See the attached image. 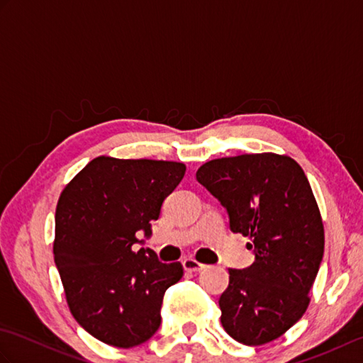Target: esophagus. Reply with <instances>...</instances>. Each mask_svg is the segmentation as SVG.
<instances>
[{"label":"esophagus","mask_w":363,"mask_h":363,"mask_svg":"<svg viewBox=\"0 0 363 363\" xmlns=\"http://www.w3.org/2000/svg\"><path fill=\"white\" fill-rule=\"evenodd\" d=\"M182 267H184V269H186V272H190V273H199V272H203V269L206 268L204 264H199L198 260L191 259V257L184 259L182 260Z\"/></svg>","instance_id":"esophagus-1"}]
</instances>
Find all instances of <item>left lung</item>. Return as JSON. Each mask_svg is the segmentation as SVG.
Instances as JSON below:
<instances>
[{
    "instance_id": "obj_1",
    "label": "left lung",
    "mask_w": 363,
    "mask_h": 363,
    "mask_svg": "<svg viewBox=\"0 0 363 363\" xmlns=\"http://www.w3.org/2000/svg\"><path fill=\"white\" fill-rule=\"evenodd\" d=\"M196 179L226 207L230 230L251 238L256 260L229 269L221 325L238 343L273 342L303 317L325 252V229L311 184L289 156L221 157Z\"/></svg>"
}]
</instances>
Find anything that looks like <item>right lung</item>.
<instances>
[{
  "label": "right lung",
  "instance_id": "add662e5",
  "mask_svg": "<svg viewBox=\"0 0 363 363\" xmlns=\"http://www.w3.org/2000/svg\"><path fill=\"white\" fill-rule=\"evenodd\" d=\"M186 174L181 162L99 156L67 184L56 207L54 262L74 320L98 340L133 348L156 334L164 293L181 262L162 264L150 248L164 199Z\"/></svg>",
  "mask_w": 363,
  "mask_h": 363
}]
</instances>
